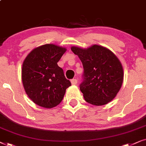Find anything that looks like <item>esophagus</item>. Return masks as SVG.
<instances>
[{
  "label": "esophagus",
  "mask_w": 146,
  "mask_h": 146,
  "mask_svg": "<svg viewBox=\"0 0 146 146\" xmlns=\"http://www.w3.org/2000/svg\"><path fill=\"white\" fill-rule=\"evenodd\" d=\"M71 82L72 85H76L77 83V80L76 79H73L71 80Z\"/></svg>",
  "instance_id": "34e87169"
}]
</instances>
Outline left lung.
<instances>
[{"mask_svg":"<svg viewBox=\"0 0 146 146\" xmlns=\"http://www.w3.org/2000/svg\"><path fill=\"white\" fill-rule=\"evenodd\" d=\"M82 62L83 81L79 88L85 100L94 106H104L115 98L123 80L121 62L110 50L94 44L87 48L72 46Z\"/></svg>","mask_w":146,"mask_h":146,"instance_id":"obj_1","label":"left lung"}]
</instances>
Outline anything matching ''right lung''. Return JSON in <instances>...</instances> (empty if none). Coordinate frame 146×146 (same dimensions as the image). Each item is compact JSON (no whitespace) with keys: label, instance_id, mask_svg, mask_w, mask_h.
Here are the masks:
<instances>
[{"label":"right lung","instance_id":"right-lung-1","mask_svg":"<svg viewBox=\"0 0 146 146\" xmlns=\"http://www.w3.org/2000/svg\"><path fill=\"white\" fill-rule=\"evenodd\" d=\"M66 48L46 44L34 48L25 58L22 81L25 92L35 104L44 108L59 105L71 86L62 68L57 65Z\"/></svg>","mask_w":146,"mask_h":146}]
</instances>
